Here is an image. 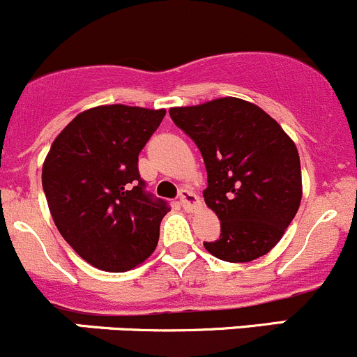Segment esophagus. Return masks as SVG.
Instances as JSON below:
<instances>
[{"instance_id":"obj_1","label":"esophagus","mask_w":357,"mask_h":357,"mask_svg":"<svg viewBox=\"0 0 357 357\" xmlns=\"http://www.w3.org/2000/svg\"><path fill=\"white\" fill-rule=\"evenodd\" d=\"M179 204H181L186 211H195V208L200 207L199 197H197L192 190L186 188H183L181 192H179Z\"/></svg>"}]
</instances>
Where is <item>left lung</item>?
Instances as JSON below:
<instances>
[{
  "instance_id": "8db88e82",
  "label": "left lung",
  "mask_w": 357,
  "mask_h": 357,
  "mask_svg": "<svg viewBox=\"0 0 357 357\" xmlns=\"http://www.w3.org/2000/svg\"><path fill=\"white\" fill-rule=\"evenodd\" d=\"M171 119L199 146L207 169L204 200L221 221L207 252L250 262L282 240L302 199L301 158L282 126L245 100L174 107Z\"/></svg>"
}]
</instances>
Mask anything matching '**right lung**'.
<instances>
[{
	"mask_svg": "<svg viewBox=\"0 0 357 357\" xmlns=\"http://www.w3.org/2000/svg\"><path fill=\"white\" fill-rule=\"evenodd\" d=\"M164 115L93 107L68 122L45 158L43 190L60 235L102 271L136 268L157 247L169 205L145 192L138 155Z\"/></svg>",
	"mask_w": 357,
	"mask_h": 357,
	"instance_id": "right-lung-1",
	"label": "right lung"
}]
</instances>
